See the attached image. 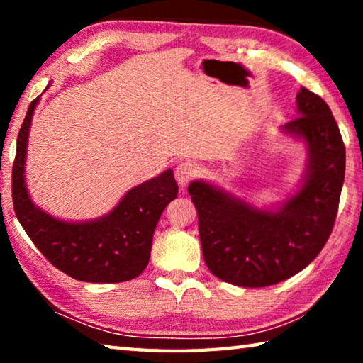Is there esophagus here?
<instances>
[{
  "label": "esophagus",
  "mask_w": 363,
  "mask_h": 363,
  "mask_svg": "<svg viewBox=\"0 0 363 363\" xmlns=\"http://www.w3.org/2000/svg\"><path fill=\"white\" fill-rule=\"evenodd\" d=\"M200 174V168L199 164H195L192 162H186V163H181L179 167L176 168L174 171V176H176V181L179 184L181 187H186L187 184Z\"/></svg>",
  "instance_id": "34e87169"
}]
</instances>
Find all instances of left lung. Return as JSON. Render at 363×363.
<instances>
[{
    "mask_svg": "<svg viewBox=\"0 0 363 363\" xmlns=\"http://www.w3.org/2000/svg\"><path fill=\"white\" fill-rule=\"evenodd\" d=\"M298 115L284 126L309 153L303 186L279 211L257 210L211 184L189 186L208 269L237 286L261 288L293 277L315 259L333 230L346 149L320 96L301 88Z\"/></svg>",
    "mask_w": 363,
    "mask_h": 363,
    "instance_id": "obj_1",
    "label": "left lung"
}]
</instances>
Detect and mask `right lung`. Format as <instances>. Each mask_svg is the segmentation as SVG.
<instances>
[{"instance_id":"right-lung-1","label":"right lung","mask_w":363,"mask_h":363,"mask_svg":"<svg viewBox=\"0 0 363 363\" xmlns=\"http://www.w3.org/2000/svg\"><path fill=\"white\" fill-rule=\"evenodd\" d=\"M40 97L32 101L17 138L12 164V203L23 230L54 267L91 284H118L143 272L150 259L152 237L160 216L177 195L173 171L131 189L107 216L67 223L49 216L30 200L26 153L30 123Z\"/></svg>"}]
</instances>
